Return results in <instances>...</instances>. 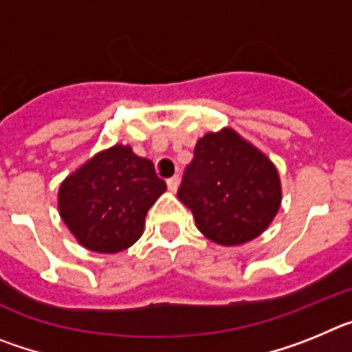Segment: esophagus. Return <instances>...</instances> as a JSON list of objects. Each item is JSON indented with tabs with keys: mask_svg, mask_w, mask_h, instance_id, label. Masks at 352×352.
<instances>
[{
	"mask_svg": "<svg viewBox=\"0 0 352 352\" xmlns=\"http://www.w3.org/2000/svg\"><path fill=\"white\" fill-rule=\"evenodd\" d=\"M178 185H179V178H178V176H173V178L167 179V188H169L170 192L178 190Z\"/></svg>",
	"mask_w": 352,
	"mask_h": 352,
	"instance_id": "1",
	"label": "esophagus"
}]
</instances>
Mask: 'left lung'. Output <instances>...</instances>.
Here are the masks:
<instances>
[{"label": "left lung", "mask_w": 352, "mask_h": 352, "mask_svg": "<svg viewBox=\"0 0 352 352\" xmlns=\"http://www.w3.org/2000/svg\"><path fill=\"white\" fill-rule=\"evenodd\" d=\"M178 197L199 231L231 247L257 238L272 223L280 206V179L259 149L222 130L197 141Z\"/></svg>", "instance_id": "left-lung-1"}]
</instances>
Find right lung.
I'll return each instance as SVG.
<instances>
[{"mask_svg":"<svg viewBox=\"0 0 352 352\" xmlns=\"http://www.w3.org/2000/svg\"><path fill=\"white\" fill-rule=\"evenodd\" d=\"M166 188L153 162L114 146L61 183V219L80 245L116 254L141 238L146 213Z\"/></svg>","mask_w":352,"mask_h":352,"instance_id":"1","label":"right lung"}]
</instances>
